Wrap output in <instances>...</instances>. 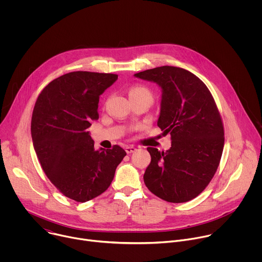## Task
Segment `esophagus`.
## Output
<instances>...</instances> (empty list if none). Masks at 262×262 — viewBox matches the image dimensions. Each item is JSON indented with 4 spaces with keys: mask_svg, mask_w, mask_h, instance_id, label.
Listing matches in <instances>:
<instances>
[{
    "mask_svg": "<svg viewBox=\"0 0 262 262\" xmlns=\"http://www.w3.org/2000/svg\"><path fill=\"white\" fill-rule=\"evenodd\" d=\"M137 150V148L135 147V146H133V145H128V146H126L125 147V151H126V154H133V152H135Z\"/></svg>",
    "mask_w": 262,
    "mask_h": 262,
    "instance_id": "34e87169",
    "label": "esophagus"
}]
</instances>
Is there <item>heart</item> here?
I'll use <instances>...</instances> for the list:
<instances>
[{"label": "heart", "mask_w": 262, "mask_h": 262, "mask_svg": "<svg viewBox=\"0 0 262 262\" xmlns=\"http://www.w3.org/2000/svg\"><path fill=\"white\" fill-rule=\"evenodd\" d=\"M128 95L129 97L132 96H136V95H148V96H151V92L149 91L146 87H142V86H136L133 87L129 91H128Z\"/></svg>", "instance_id": "obj_1"}]
</instances>
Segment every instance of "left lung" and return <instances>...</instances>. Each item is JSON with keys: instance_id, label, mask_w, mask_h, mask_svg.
I'll return each mask as SVG.
<instances>
[{"instance_id": "1", "label": "left lung", "mask_w": 262, "mask_h": 262, "mask_svg": "<svg viewBox=\"0 0 262 262\" xmlns=\"http://www.w3.org/2000/svg\"><path fill=\"white\" fill-rule=\"evenodd\" d=\"M135 77L162 88L158 126L172 140L166 152L147 148L151 162L144 182L165 201H190L204 191L221 161L225 140L215 101L206 85L183 68L161 66Z\"/></svg>"}]
</instances>
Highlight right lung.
<instances>
[{"label": "right lung", "mask_w": 262, "mask_h": 262, "mask_svg": "<svg viewBox=\"0 0 262 262\" xmlns=\"http://www.w3.org/2000/svg\"><path fill=\"white\" fill-rule=\"evenodd\" d=\"M117 74L73 71L52 81L36 100L33 146L48 178L66 197L86 202L110 186L124 149L95 150L87 128L98 119L99 95Z\"/></svg>", "instance_id": "1"}]
</instances>
